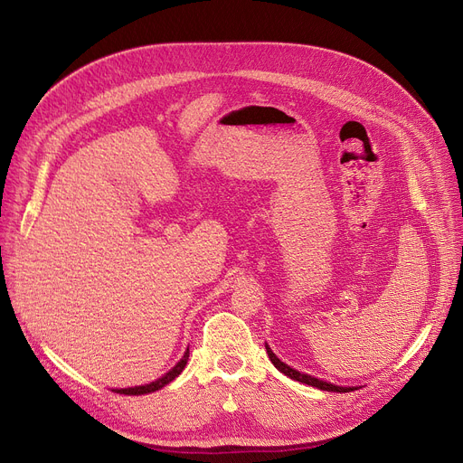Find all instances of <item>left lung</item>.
Listing matches in <instances>:
<instances>
[{
  "mask_svg": "<svg viewBox=\"0 0 463 463\" xmlns=\"http://www.w3.org/2000/svg\"><path fill=\"white\" fill-rule=\"evenodd\" d=\"M266 353H269V358L272 360V364H274V366H276L281 373H285L287 377L295 379V381H298V383H304V384H309V386H315V388H321V391H328V392H351V391H354L353 386H337V384H330V383L321 381V379L313 377V375L300 373L298 370L290 368V366H287L285 362H281V360L272 353V349H270L269 345H266Z\"/></svg>",
  "mask_w": 463,
  "mask_h": 463,
  "instance_id": "8db88e82",
  "label": "left lung"
}]
</instances>
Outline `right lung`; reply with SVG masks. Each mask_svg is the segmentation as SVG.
<instances>
[{
    "label": "right lung",
    "instance_id": "add662e5",
    "mask_svg": "<svg viewBox=\"0 0 463 463\" xmlns=\"http://www.w3.org/2000/svg\"><path fill=\"white\" fill-rule=\"evenodd\" d=\"M187 358H189V349L184 353L182 360L176 364V366L170 370L168 373H165L163 377H159L157 381H152L148 384H140V386H131V388H114V392L116 394H126V396H140V394H150V392L161 391L165 384H168L170 381L176 379L182 373V370L185 368V364H187Z\"/></svg>",
    "mask_w": 463,
    "mask_h": 463
}]
</instances>
